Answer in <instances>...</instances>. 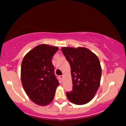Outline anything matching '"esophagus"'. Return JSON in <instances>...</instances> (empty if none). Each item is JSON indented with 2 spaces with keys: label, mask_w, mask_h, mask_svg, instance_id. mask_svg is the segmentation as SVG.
Segmentation results:
<instances>
[{
  "label": "esophagus",
  "mask_w": 126,
  "mask_h": 126,
  "mask_svg": "<svg viewBox=\"0 0 126 126\" xmlns=\"http://www.w3.org/2000/svg\"><path fill=\"white\" fill-rule=\"evenodd\" d=\"M60 78L61 79V80H63V75H61V76H60Z\"/></svg>",
  "instance_id": "esophagus-1"
}]
</instances>
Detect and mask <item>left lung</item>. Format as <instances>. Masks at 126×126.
Segmentation results:
<instances>
[{"label":"left lung","mask_w":126,"mask_h":126,"mask_svg":"<svg viewBox=\"0 0 126 126\" xmlns=\"http://www.w3.org/2000/svg\"><path fill=\"white\" fill-rule=\"evenodd\" d=\"M63 55L69 63L73 90L66 92L69 100L76 105L89 103L100 84L101 67L97 56L86 47H63Z\"/></svg>","instance_id":"1"}]
</instances>
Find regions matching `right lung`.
I'll use <instances>...</instances> for the list:
<instances>
[{
  "label": "right lung",
  "instance_id": "obj_1",
  "mask_svg": "<svg viewBox=\"0 0 126 126\" xmlns=\"http://www.w3.org/2000/svg\"><path fill=\"white\" fill-rule=\"evenodd\" d=\"M57 46L39 45L24 57L20 79L27 95L35 104L45 106L54 99L58 80L55 76L51 59Z\"/></svg>",
  "mask_w": 126,
  "mask_h": 126
}]
</instances>
